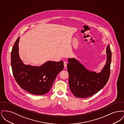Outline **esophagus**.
Returning a JSON list of instances; mask_svg holds the SVG:
<instances>
[{
	"mask_svg": "<svg viewBox=\"0 0 124 124\" xmlns=\"http://www.w3.org/2000/svg\"><path fill=\"white\" fill-rule=\"evenodd\" d=\"M67 64V62H66V61H64V67H65V68L66 67Z\"/></svg>",
	"mask_w": 124,
	"mask_h": 124,
	"instance_id": "esophagus-1",
	"label": "esophagus"
}]
</instances>
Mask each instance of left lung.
I'll return each mask as SVG.
<instances>
[{
  "label": "left lung",
  "mask_w": 124,
  "mask_h": 124,
  "mask_svg": "<svg viewBox=\"0 0 124 124\" xmlns=\"http://www.w3.org/2000/svg\"><path fill=\"white\" fill-rule=\"evenodd\" d=\"M106 62L100 72L90 71L75 58L68 59L69 84L71 93L79 98H88L103 88L110 75L112 53L109 44L106 47Z\"/></svg>",
  "instance_id": "obj_1"
}]
</instances>
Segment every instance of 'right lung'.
Wrapping results in <instances>:
<instances>
[{"label":"right lung","mask_w":124,"mask_h":124,"mask_svg":"<svg viewBox=\"0 0 124 124\" xmlns=\"http://www.w3.org/2000/svg\"><path fill=\"white\" fill-rule=\"evenodd\" d=\"M20 37L15 42L11 52V66L14 77L21 88L32 94L48 93L58 73L64 68L63 61H48L39 66L25 65L18 53Z\"/></svg>","instance_id":"right-lung-1"}]
</instances>
